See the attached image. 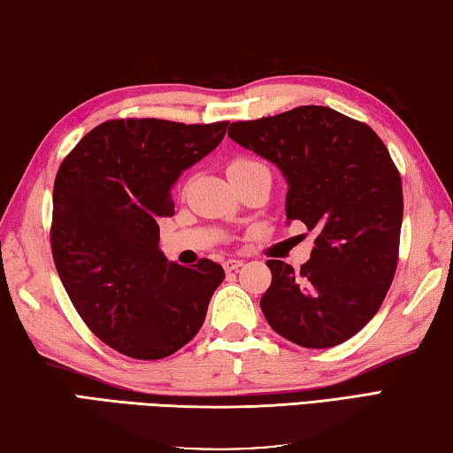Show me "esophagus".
Masks as SVG:
<instances>
[{
    "label": "esophagus",
    "instance_id": "esophagus-1",
    "mask_svg": "<svg viewBox=\"0 0 453 453\" xmlns=\"http://www.w3.org/2000/svg\"><path fill=\"white\" fill-rule=\"evenodd\" d=\"M241 266H242V260H236V258H228L223 262V268L226 272H236Z\"/></svg>",
    "mask_w": 453,
    "mask_h": 453
}]
</instances>
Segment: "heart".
<instances>
[{
  "label": "heart",
  "instance_id": "heart-1",
  "mask_svg": "<svg viewBox=\"0 0 453 453\" xmlns=\"http://www.w3.org/2000/svg\"><path fill=\"white\" fill-rule=\"evenodd\" d=\"M258 165H260L258 161H254V159H250V157H236V159L230 161L228 167H226V172H228V173H234V172H244V169L258 167Z\"/></svg>",
  "mask_w": 453,
  "mask_h": 453
}]
</instances>
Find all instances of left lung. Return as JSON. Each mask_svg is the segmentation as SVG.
<instances>
[{
    "mask_svg": "<svg viewBox=\"0 0 453 453\" xmlns=\"http://www.w3.org/2000/svg\"><path fill=\"white\" fill-rule=\"evenodd\" d=\"M228 135L280 167L288 223L302 220L318 234L297 272L266 262L264 318L307 349L351 339L385 302L398 264L403 183L387 146L369 126L327 106L234 122Z\"/></svg>",
    "mask_w": 453,
    "mask_h": 453,
    "instance_id": "left-lung-1",
    "label": "left lung"
}]
</instances>
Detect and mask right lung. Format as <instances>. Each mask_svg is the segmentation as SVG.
<instances>
[{
	"mask_svg": "<svg viewBox=\"0 0 453 453\" xmlns=\"http://www.w3.org/2000/svg\"><path fill=\"white\" fill-rule=\"evenodd\" d=\"M226 126L108 120L58 167L55 266L82 321L118 353L157 361L179 351L199 333L225 280L207 258L193 268L169 262L157 220L173 217V183L223 142Z\"/></svg>",
	"mask_w": 453,
	"mask_h": 453,
	"instance_id": "add662e5",
	"label": "right lung"
}]
</instances>
